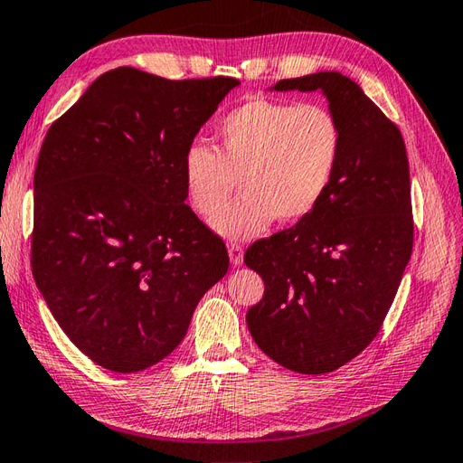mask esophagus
Wrapping results in <instances>:
<instances>
[{
    "label": "esophagus",
    "instance_id": "obj_1",
    "mask_svg": "<svg viewBox=\"0 0 463 463\" xmlns=\"http://www.w3.org/2000/svg\"><path fill=\"white\" fill-rule=\"evenodd\" d=\"M229 256H231V262H232L234 266L242 264V260H244V249H242V244H241V242H231V244H229Z\"/></svg>",
    "mask_w": 463,
    "mask_h": 463
}]
</instances>
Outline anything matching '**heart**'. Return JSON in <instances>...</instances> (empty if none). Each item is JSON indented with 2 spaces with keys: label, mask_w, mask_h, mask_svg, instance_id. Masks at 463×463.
<instances>
[{
  "label": "heart",
  "mask_w": 463,
  "mask_h": 463,
  "mask_svg": "<svg viewBox=\"0 0 463 463\" xmlns=\"http://www.w3.org/2000/svg\"><path fill=\"white\" fill-rule=\"evenodd\" d=\"M219 149L187 147L183 179L193 209L211 217L238 181L245 195L211 221L224 239H252L278 219L296 224L314 213L335 181L343 126L324 104L256 96L217 126Z\"/></svg>",
  "instance_id": "1"
}]
</instances>
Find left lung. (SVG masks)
Here are the masks:
<instances>
[{
    "label": "left lung",
    "instance_id": "left-lung-1",
    "mask_svg": "<svg viewBox=\"0 0 463 463\" xmlns=\"http://www.w3.org/2000/svg\"><path fill=\"white\" fill-rule=\"evenodd\" d=\"M274 90L324 92L343 126V156L307 219L246 250L264 280L246 324L278 364L324 374L367 349L392 306L414 242L411 171L399 126L341 72L284 79Z\"/></svg>",
    "mask_w": 463,
    "mask_h": 463
}]
</instances>
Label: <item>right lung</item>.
I'll return each instance as SVG.
<instances>
[{"instance_id":"1","label":"right lung","mask_w":463,"mask_h":463,"mask_svg":"<svg viewBox=\"0 0 463 463\" xmlns=\"http://www.w3.org/2000/svg\"><path fill=\"white\" fill-rule=\"evenodd\" d=\"M234 86L120 67L43 139L31 268L61 329L104 369L167 357L229 270L222 239L185 205L183 157Z\"/></svg>"}]
</instances>
